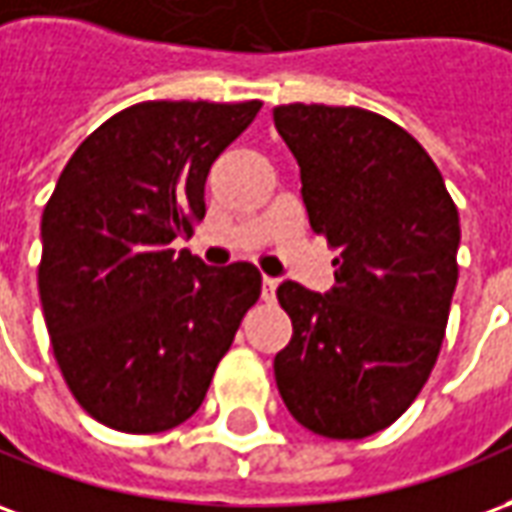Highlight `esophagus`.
Segmentation results:
<instances>
[{
	"label": "esophagus",
	"mask_w": 512,
	"mask_h": 512,
	"mask_svg": "<svg viewBox=\"0 0 512 512\" xmlns=\"http://www.w3.org/2000/svg\"><path fill=\"white\" fill-rule=\"evenodd\" d=\"M274 293H277V280H274V277H263V299L271 302V299H274Z\"/></svg>",
	"instance_id": "34e87169"
}]
</instances>
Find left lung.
<instances>
[{
	"mask_svg": "<svg viewBox=\"0 0 512 512\" xmlns=\"http://www.w3.org/2000/svg\"><path fill=\"white\" fill-rule=\"evenodd\" d=\"M274 127L299 163L310 227L341 255L330 293L285 280L291 343L274 377L291 416L357 441L413 405L443 343L460 219L432 157L363 107L280 105Z\"/></svg>",
	"mask_w": 512,
	"mask_h": 512,
	"instance_id": "left-lung-1",
	"label": "left lung"
}]
</instances>
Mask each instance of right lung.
I'll use <instances>...</instances> for the list:
<instances>
[{"label":"right lung","mask_w":512,"mask_h":512,"mask_svg":"<svg viewBox=\"0 0 512 512\" xmlns=\"http://www.w3.org/2000/svg\"><path fill=\"white\" fill-rule=\"evenodd\" d=\"M260 105L127 107L77 146L46 202V330L74 399L110 430L152 435L194 416L260 296L252 263L210 268L171 249L205 219L207 171Z\"/></svg>","instance_id":"1"}]
</instances>
